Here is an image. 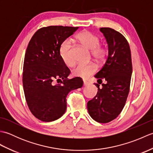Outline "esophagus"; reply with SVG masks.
I'll return each instance as SVG.
<instances>
[{"label": "esophagus", "mask_w": 153, "mask_h": 153, "mask_svg": "<svg viewBox=\"0 0 153 153\" xmlns=\"http://www.w3.org/2000/svg\"><path fill=\"white\" fill-rule=\"evenodd\" d=\"M89 85V83L87 82V81H83V85L84 86H87Z\"/></svg>", "instance_id": "obj_1"}]
</instances>
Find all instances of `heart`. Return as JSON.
I'll use <instances>...</instances> for the list:
<instances>
[{
    "label": "heart",
    "mask_w": 153,
    "mask_h": 153,
    "mask_svg": "<svg viewBox=\"0 0 153 153\" xmlns=\"http://www.w3.org/2000/svg\"><path fill=\"white\" fill-rule=\"evenodd\" d=\"M76 39L84 47L91 50V54L97 62H102L105 59L106 54V48L100 45V40L96 35L89 31H84L76 35ZM71 45L70 40H66L61 45L60 48V56L63 62L66 66H71L74 59L71 54ZM96 66L93 63L77 64L72 70L74 76L87 78L95 72Z\"/></svg>",
    "instance_id": "heart-1"
}]
</instances>
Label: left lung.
Here are the masks:
<instances>
[{
    "mask_svg": "<svg viewBox=\"0 0 153 153\" xmlns=\"http://www.w3.org/2000/svg\"><path fill=\"white\" fill-rule=\"evenodd\" d=\"M100 31L108 44V54L95 76L98 79V83H95L98 91L87 102V110L94 120L108 123L116 118L124 107L130 87L132 63L130 48L124 36L110 27H101Z\"/></svg>",
    "mask_w": 153,
    "mask_h": 153,
    "instance_id": "obj_1",
    "label": "left lung"
}]
</instances>
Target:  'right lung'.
Instances as JSON below:
<instances>
[{"mask_svg": "<svg viewBox=\"0 0 153 153\" xmlns=\"http://www.w3.org/2000/svg\"><path fill=\"white\" fill-rule=\"evenodd\" d=\"M78 28L61 25L42 27L28 44L23 68V87L31 112L43 122L60 118L66 112L68 94L83 86L80 77L68 78L70 70L60 56L61 45ZM55 79L60 83L54 85Z\"/></svg>", "mask_w": 153, "mask_h": 153, "instance_id": "right-lung-1", "label": "right lung"}]
</instances>
